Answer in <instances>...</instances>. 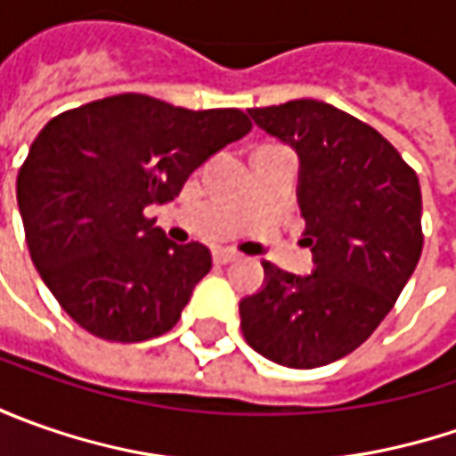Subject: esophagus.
<instances>
[{"instance_id":"34e87169","label":"esophagus","mask_w":456,"mask_h":456,"mask_svg":"<svg viewBox=\"0 0 456 456\" xmlns=\"http://www.w3.org/2000/svg\"><path fill=\"white\" fill-rule=\"evenodd\" d=\"M213 258H216V264H231V261H236L238 254L231 248H218V251H213Z\"/></svg>"}]
</instances>
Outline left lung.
Instances as JSON below:
<instances>
[{
  "label": "left lung",
  "mask_w": 456,
  "mask_h": 456,
  "mask_svg": "<svg viewBox=\"0 0 456 456\" xmlns=\"http://www.w3.org/2000/svg\"><path fill=\"white\" fill-rule=\"evenodd\" d=\"M299 154L309 276L264 264L266 284L240 299L246 342L287 368H320L373 335L419 264L421 187L380 134L340 109L299 98L248 109Z\"/></svg>",
  "instance_id": "1"
}]
</instances>
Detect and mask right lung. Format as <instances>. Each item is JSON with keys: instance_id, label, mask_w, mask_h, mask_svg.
<instances>
[{"instance_id": "obj_1", "label": "right lung", "mask_w": 456, "mask_h": 456, "mask_svg": "<svg viewBox=\"0 0 456 456\" xmlns=\"http://www.w3.org/2000/svg\"><path fill=\"white\" fill-rule=\"evenodd\" d=\"M251 132L238 109L190 111L121 94L45 124L17 175L35 269L76 322L111 342L172 330L213 258L147 218L198 167Z\"/></svg>"}]
</instances>
